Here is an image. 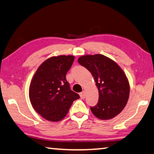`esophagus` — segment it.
I'll return each instance as SVG.
<instances>
[{
    "instance_id": "34e87169",
    "label": "esophagus",
    "mask_w": 154,
    "mask_h": 154,
    "mask_svg": "<svg viewBox=\"0 0 154 154\" xmlns=\"http://www.w3.org/2000/svg\"><path fill=\"white\" fill-rule=\"evenodd\" d=\"M80 97L82 98V99H84L85 97H86V92L85 91H82V93H80Z\"/></svg>"
}]
</instances>
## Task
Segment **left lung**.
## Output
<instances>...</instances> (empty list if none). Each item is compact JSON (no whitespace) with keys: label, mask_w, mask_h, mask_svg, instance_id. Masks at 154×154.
Returning <instances> with one entry per match:
<instances>
[{"label":"left lung","mask_w":154,"mask_h":154,"mask_svg":"<svg viewBox=\"0 0 154 154\" xmlns=\"http://www.w3.org/2000/svg\"><path fill=\"white\" fill-rule=\"evenodd\" d=\"M78 62L91 72L99 91V100L91 107L92 113L101 120H109L124 109L129 97L127 77L115 61L102 54L85 55Z\"/></svg>","instance_id":"8db88e82"}]
</instances>
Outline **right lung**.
<instances>
[{
  "label": "right lung",
  "mask_w": 154,
  "mask_h": 154,
  "mask_svg": "<svg viewBox=\"0 0 154 154\" xmlns=\"http://www.w3.org/2000/svg\"><path fill=\"white\" fill-rule=\"evenodd\" d=\"M75 57L61 55L48 59L38 67L29 86V96L35 111L48 121L58 122L79 98L66 78Z\"/></svg>",
  "instance_id": "add662e5"
}]
</instances>
